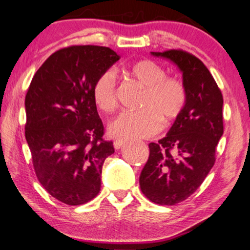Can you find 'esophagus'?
I'll use <instances>...</instances> for the list:
<instances>
[{
	"label": "esophagus",
	"mask_w": 250,
	"mask_h": 250,
	"mask_svg": "<svg viewBox=\"0 0 250 250\" xmlns=\"http://www.w3.org/2000/svg\"><path fill=\"white\" fill-rule=\"evenodd\" d=\"M125 140H122V139H117V140H115V142H114V144H113V145H114V148H115V149H120L121 147L125 145Z\"/></svg>",
	"instance_id": "1"
}]
</instances>
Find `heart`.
Here are the masks:
<instances>
[{
  "label": "heart",
  "mask_w": 250,
  "mask_h": 250,
  "mask_svg": "<svg viewBox=\"0 0 250 250\" xmlns=\"http://www.w3.org/2000/svg\"><path fill=\"white\" fill-rule=\"evenodd\" d=\"M137 85L144 88L140 101L142 110L124 112L108 125V131L115 138H149L162 129L163 120L171 125L184 112L188 94L185 83L177 78L167 77L159 63L152 60H140L125 70ZM93 98L103 112H112L118 105L117 77L106 70L95 80Z\"/></svg>",
  "instance_id": "heart-1"
}]
</instances>
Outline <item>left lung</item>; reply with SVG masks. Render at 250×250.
I'll use <instances>...</instances> for the list:
<instances>
[{
    "label": "left lung",
    "instance_id": "left-lung-1",
    "mask_svg": "<svg viewBox=\"0 0 250 250\" xmlns=\"http://www.w3.org/2000/svg\"><path fill=\"white\" fill-rule=\"evenodd\" d=\"M170 59L184 76L188 100L184 112L159 143L149 144V157L139 178L150 202L172 206L200 187L215 163L223 135V96L213 76L195 55L184 50L152 52Z\"/></svg>",
    "mask_w": 250,
    "mask_h": 250
}]
</instances>
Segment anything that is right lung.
Listing matches in <instances>:
<instances>
[{"mask_svg":"<svg viewBox=\"0 0 250 250\" xmlns=\"http://www.w3.org/2000/svg\"><path fill=\"white\" fill-rule=\"evenodd\" d=\"M120 59L110 47L72 45L54 52L26 94L24 135L40 184L66 205L101 190L102 167L114 153L93 98L97 77Z\"/></svg>","mask_w":250,"mask_h":250,"instance_id":"1","label":"right lung"}]
</instances>
